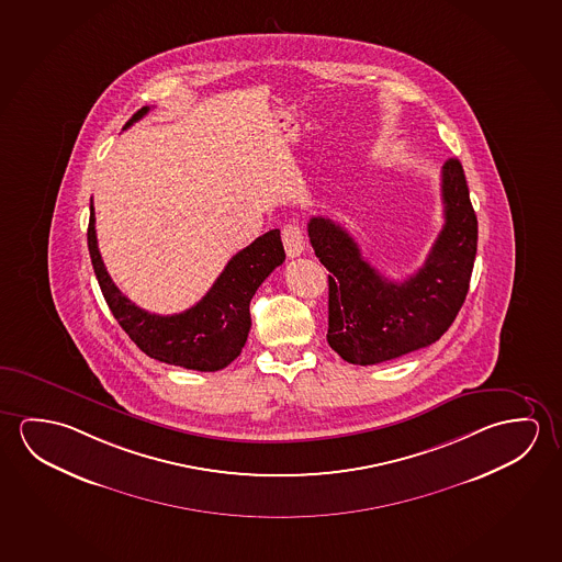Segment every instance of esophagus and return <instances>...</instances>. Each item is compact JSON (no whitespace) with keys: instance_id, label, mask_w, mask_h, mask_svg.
Returning <instances> with one entry per match:
<instances>
[{"instance_id":"1","label":"esophagus","mask_w":562,"mask_h":562,"mask_svg":"<svg viewBox=\"0 0 562 562\" xmlns=\"http://www.w3.org/2000/svg\"><path fill=\"white\" fill-rule=\"evenodd\" d=\"M283 236V246H285L286 256L289 258H299L304 251V232L303 226L299 223H289L281 231Z\"/></svg>"}]
</instances>
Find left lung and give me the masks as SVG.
Segmentation results:
<instances>
[{
  "mask_svg": "<svg viewBox=\"0 0 562 562\" xmlns=\"http://www.w3.org/2000/svg\"><path fill=\"white\" fill-rule=\"evenodd\" d=\"M446 224L424 266L391 281L361 256L344 226L312 216L308 236L328 276V344L344 361L376 366L431 346L461 311L476 256L479 223L463 166L449 158L441 171Z\"/></svg>",
  "mask_w": 562,
  "mask_h": 562,
  "instance_id": "obj_1",
  "label": "left lung"
}]
</instances>
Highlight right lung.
I'll return each mask as SVG.
<instances>
[{
  "mask_svg": "<svg viewBox=\"0 0 562 562\" xmlns=\"http://www.w3.org/2000/svg\"><path fill=\"white\" fill-rule=\"evenodd\" d=\"M150 108L134 113L125 128ZM88 248L101 293L121 328L146 356L193 371H221L240 356L250 334V301L273 269L285 261L279 231H269L226 263L209 293L186 312L160 316L131 303L116 289L101 259L95 236V211L90 205Z\"/></svg>",
  "mask_w": 562,
  "mask_h": 562,
  "instance_id": "add662e5",
  "label": "right lung"
}]
</instances>
